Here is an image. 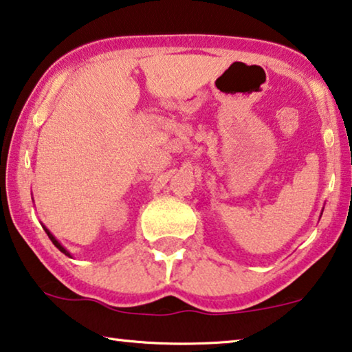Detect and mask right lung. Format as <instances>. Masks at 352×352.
Here are the masks:
<instances>
[{
    "instance_id": "1",
    "label": "right lung",
    "mask_w": 352,
    "mask_h": 352,
    "mask_svg": "<svg viewBox=\"0 0 352 352\" xmlns=\"http://www.w3.org/2000/svg\"><path fill=\"white\" fill-rule=\"evenodd\" d=\"M42 228H44V230H45V232H47V236H48V237H50V241L53 242V244H55V247L58 248V250H59V252H63V253H64V255H66V256H69V258H72V255H70V252H67V250H66V248H64V247L61 245V242H59V241L56 239V237H55V236H53V234H52V232H50V231H48V230L45 228V226H44V225H42Z\"/></svg>"
}]
</instances>
